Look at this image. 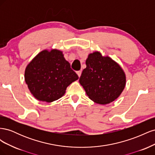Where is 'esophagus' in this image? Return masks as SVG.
<instances>
[{
	"label": "esophagus",
	"instance_id": "34e87169",
	"mask_svg": "<svg viewBox=\"0 0 155 155\" xmlns=\"http://www.w3.org/2000/svg\"><path fill=\"white\" fill-rule=\"evenodd\" d=\"M76 73H77V74H78V76H79V78L81 76V71H80V70H79V71H78Z\"/></svg>",
	"mask_w": 155,
	"mask_h": 155
}]
</instances>
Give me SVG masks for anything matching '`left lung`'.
<instances>
[{"label": "left lung", "instance_id": "left-lung-1", "mask_svg": "<svg viewBox=\"0 0 155 155\" xmlns=\"http://www.w3.org/2000/svg\"><path fill=\"white\" fill-rule=\"evenodd\" d=\"M86 65L79 81L88 97L100 105L116 100L126 84L125 74L120 65L100 51L89 54Z\"/></svg>", "mask_w": 155, "mask_h": 155}]
</instances>
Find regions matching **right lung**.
I'll return each instance as SVG.
<instances>
[{
	"label": "right lung",
	"instance_id": "obj_1",
	"mask_svg": "<svg viewBox=\"0 0 155 155\" xmlns=\"http://www.w3.org/2000/svg\"><path fill=\"white\" fill-rule=\"evenodd\" d=\"M78 76L70 68L62 51H41L27 65L25 79L31 94L37 100L47 103L61 97Z\"/></svg>",
	"mask_w": 155,
	"mask_h": 155
}]
</instances>
